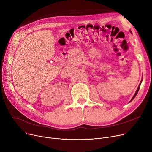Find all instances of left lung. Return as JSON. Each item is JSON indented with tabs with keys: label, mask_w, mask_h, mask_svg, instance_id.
Listing matches in <instances>:
<instances>
[{
	"label": "left lung",
	"mask_w": 152,
	"mask_h": 152,
	"mask_svg": "<svg viewBox=\"0 0 152 152\" xmlns=\"http://www.w3.org/2000/svg\"><path fill=\"white\" fill-rule=\"evenodd\" d=\"M131 32V31H130ZM140 85H141V83H140V85H139V86H138V88H137V91H136V93H134V96H133V97L132 98V99H131V101H132L133 99H134V97H135V96H136V95L137 94V93H138V90H139V89H140ZM131 101H130V102H131Z\"/></svg>",
	"instance_id": "left-lung-1"
}]
</instances>
